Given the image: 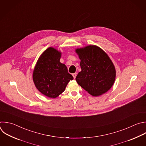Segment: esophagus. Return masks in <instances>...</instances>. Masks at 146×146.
I'll return each mask as SVG.
<instances>
[{
	"mask_svg": "<svg viewBox=\"0 0 146 146\" xmlns=\"http://www.w3.org/2000/svg\"><path fill=\"white\" fill-rule=\"evenodd\" d=\"M72 76H73V78H75L76 77V73H73V74H72Z\"/></svg>",
	"mask_w": 146,
	"mask_h": 146,
	"instance_id": "1",
	"label": "esophagus"
}]
</instances>
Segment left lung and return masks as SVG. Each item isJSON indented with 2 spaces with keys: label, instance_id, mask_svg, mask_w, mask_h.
I'll return each instance as SVG.
<instances>
[{
  "label": "left lung",
  "instance_id": "1",
  "mask_svg": "<svg viewBox=\"0 0 146 146\" xmlns=\"http://www.w3.org/2000/svg\"><path fill=\"white\" fill-rule=\"evenodd\" d=\"M76 52L81 60V71L76 78L78 85L93 96L110 90L115 80L116 70L108 55L94 45L77 48Z\"/></svg>",
  "mask_w": 146,
  "mask_h": 146
}]
</instances>
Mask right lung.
<instances>
[{"instance_id": "add662e5", "label": "right lung", "mask_w": 146, "mask_h": 146, "mask_svg": "<svg viewBox=\"0 0 146 146\" xmlns=\"http://www.w3.org/2000/svg\"><path fill=\"white\" fill-rule=\"evenodd\" d=\"M61 53L53 47L46 49L39 57L33 78L36 88L44 95L56 98L73 79L65 65L60 62Z\"/></svg>"}]
</instances>
